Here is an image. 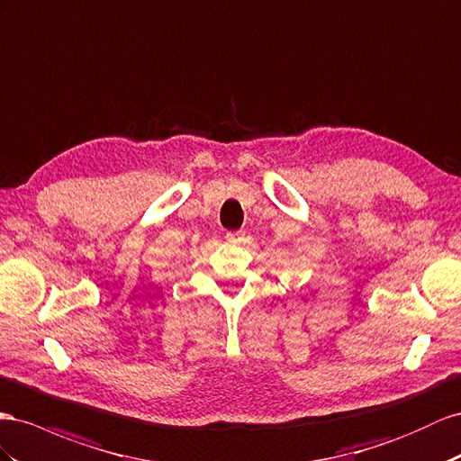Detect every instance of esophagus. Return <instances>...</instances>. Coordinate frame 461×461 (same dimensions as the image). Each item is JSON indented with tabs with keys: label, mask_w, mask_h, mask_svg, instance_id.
Masks as SVG:
<instances>
[{
	"label": "esophagus",
	"mask_w": 461,
	"mask_h": 461,
	"mask_svg": "<svg viewBox=\"0 0 461 461\" xmlns=\"http://www.w3.org/2000/svg\"><path fill=\"white\" fill-rule=\"evenodd\" d=\"M227 240L232 244H240L244 240V230H230L227 232Z\"/></svg>",
	"instance_id": "34e87169"
}]
</instances>
